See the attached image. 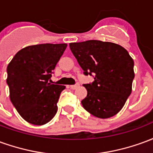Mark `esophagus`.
Wrapping results in <instances>:
<instances>
[{"label":"esophagus","mask_w":153,"mask_h":153,"mask_svg":"<svg viewBox=\"0 0 153 153\" xmlns=\"http://www.w3.org/2000/svg\"><path fill=\"white\" fill-rule=\"evenodd\" d=\"M79 83H76V84H74V85H70V88H72V89H76L78 88H79Z\"/></svg>","instance_id":"esophagus-1"}]
</instances>
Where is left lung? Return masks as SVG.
<instances>
[{"instance_id": "1", "label": "left lung", "mask_w": 153, "mask_h": 153, "mask_svg": "<svg viewBox=\"0 0 153 153\" xmlns=\"http://www.w3.org/2000/svg\"><path fill=\"white\" fill-rule=\"evenodd\" d=\"M70 48L83 74L94 77L93 83L83 84L88 91L81 102L83 108L97 118L116 115L130 95L134 79L128 51L118 44L98 40L70 43Z\"/></svg>"}]
</instances>
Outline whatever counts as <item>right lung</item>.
<instances>
[{"label":"right lung","mask_w":153,"mask_h":153,"mask_svg":"<svg viewBox=\"0 0 153 153\" xmlns=\"http://www.w3.org/2000/svg\"><path fill=\"white\" fill-rule=\"evenodd\" d=\"M67 44L44 43L19 51L7 66L6 83L13 106L30 124H47L57 112L65 87L50 83L51 74Z\"/></svg>","instance_id":"add662e5"}]
</instances>
